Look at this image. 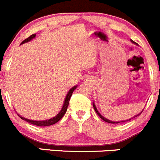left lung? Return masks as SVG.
Here are the masks:
<instances>
[{
  "label": "left lung",
  "instance_id": "1",
  "mask_svg": "<svg viewBox=\"0 0 160 160\" xmlns=\"http://www.w3.org/2000/svg\"><path fill=\"white\" fill-rule=\"evenodd\" d=\"M131 42H133L134 44H136V45H137V43H136L135 42H134V41L132 40V39H131ZM92 105H93V107H94V110H95V111H96V113H97V114L99 115V118H100L101 119H102V120H103L104 121H106V122H107V123H110V124H119V123H121V122H125V121H131V120H132V118H135V117H138V116H139V115H140L141 113H142V112L143 111V110H142V111L141 112V113H139V114H138V115H135V117H134V118H130V119H129V120H127V121H110V120L107 119V118H104L103 116H102V115H101L100 113H99V112L98 111L97 108H96V105H95L94 102H92Z\"/></svg>",
  "mask_w": 160,
  "mask_h": 160
}]
</instances>
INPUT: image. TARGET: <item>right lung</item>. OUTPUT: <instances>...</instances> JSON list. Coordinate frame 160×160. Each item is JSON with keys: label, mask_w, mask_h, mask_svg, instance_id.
Here are the masks:
<instances>
[{"label": "right lung", "mask_w": 160, "mask_h": 160, "mask_svg": "<svg viewBox=\"0 0 160 160\" xmlns=\"http://www.w3.org/2000/svg\"><path fill=\"white\" fill-rule=\"evenodd\" d=\"M35 37H36V34L31 35L29 37L27 38V39H25V40H23L21 44L26 43V42H29V41H31L32 39H34ZM76 88H77V85H75V86L72 87V88L69 90L68 92L67 95H66L65 99H64V104H63L61 110H60V112L56 115V116L53 117V118H50V119L45 120V121H32V120H29V119H27V118H23V117L20 116L19 114H18V116L21 118V119L24 120V121H27V122L30 123V124H34V125L39 126V127H47V126L53 125V124H56L57 122H58V121H59L60 120L63 118V117H64V115L65 114L66 111H67L68 107V105H69V101H70L71 96H72L74 90L76 89Z\"/></svg>", "instance_id": "obj_1"}]
</instances>
